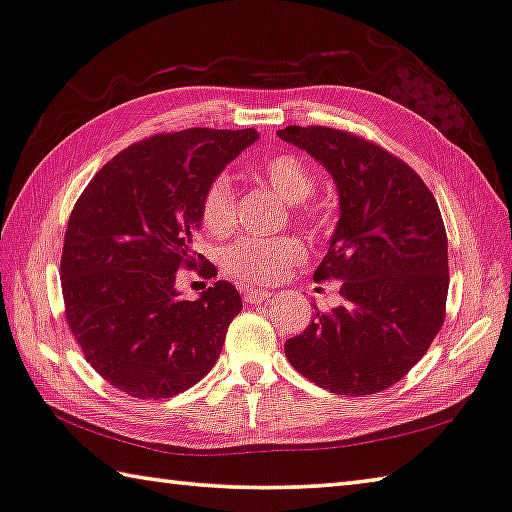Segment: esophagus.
I'll use <instances>...</instances> for the list:
<instances>
[{
  "mask_svg": "<svg viewBox=\"0 0 512 512\" xmlns=\"http://www.w3.org/2000/svg\"><path fill=\"white\" fill-rule=\"evenodd\" d=\"M241 293H244V300L248 305H259V302L271 300L273 296L271 291H262V289H241Z\"/></svg>",
  "mask_w": 512,
  "mask_h": 512,
  "instance_id": "esophagus-1",
  "label": "esophagus"
}]
</instances>
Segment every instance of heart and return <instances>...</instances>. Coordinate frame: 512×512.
I'll list each match as a JSON object with an SVG mask.
<instances>
[{
  "label": "heart",
  "mask_w": 512,
  "mask_h": 512,
  "mask_svg": "<svg viewBox=\"0 0 512 512\" xmlns=\"http://www.w3.org/2000/svg\"><path fill=\"white\" fill-rule=\"evenodd\" d=\"M255 176L271 189H275L291 205L305 203L316 192V178L307 167V162L291 153L271 155V158L262 160L255 167ZM235 210V185H232V180L225 173H219V176L210 180V185L205 187L201 198L203 228L214 237L225 235L235 225ZM300 219L309 228H320L325 216L316 207H307V210L300 212ZM300 259L302 246L293 237H244L235 241V244H230L221 253L223 271L250 284H268L280 280Z\"/></svg>",
  "instance_id": "1"
}]
</instances>
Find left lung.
Returning a JSON list of instances; mask_svg holds the SVG:
<instances>
[{
	"label": "left lung",
	"instance_id": "8db88e82",
	"mask_svg": "<svg viewBox=\"0 0 512 512\" xmlns=\"http://www.w3.org/2000/svg\"><path fill=\"white\" fill-rule=\"evenodd\" d=\"M277 135L332 173L341 207L314 280L341 282L343 305L316 311L284 354L329 393L386 391L445 323L447 232L436 198L409 164L359 135L325 126Z\"/></svg>",
	"mask_w": 512,
	"mask_h": 512
}]
</instances>
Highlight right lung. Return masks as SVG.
I'll return each instance as SVG.
<instances>
[{
	"mask_svg": "<svg viewBox=\"0 0 512 512\" xmlns=\"http://www.w3.org/2000/svg\"><path fill=\"white\" fill-rule=\"evenodd\" d=\"M255 140V128L146 137L103 164L69 214L60 257L67 325L85 361L121 393L173 397L219 359L239 291L219 280L185 300L176 277L183 268L216 277L194 250L201 198Z\"/></svg>",
	"mask_w": 512,
	"mask_h": 512,
	"instance_id": "right-lung-1",
	"label": "right lung"
}]
</instances>
